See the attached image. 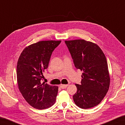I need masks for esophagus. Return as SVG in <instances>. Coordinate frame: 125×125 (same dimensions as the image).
Wrapping results in <instances>:
<instances>
[{
    "label": "esophagus",
    "instance_id": "esophagus-1",
    "mask_svg": "<svg viewBox=\"0 0 125 125\" xmlns=\"http://www.w3.org/2000/svg\"><path fill=\"white\" fill-rule=\"evenodd\" d=\"M68 86V85H63V84H61L60 85V87L61 89H65L66 87Z\"/></svg>",
    "mask_w": 125,
    "mask_h": 125
}]
</instances>
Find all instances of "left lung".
<instances>
[{"mask_svg":"<svg viewBox=\"0 0 125 125\" xmlns=\"http://www.w3.org/2000/svg\"><path fill=\"white\" fill-rule=\"evenodd\" d=\"M74 66L83 71L81 84L73 98L80 108L89 109L98 105L106 94L110 86V74L106 59L96 44L83 39L65 40Z\"/></svg>","mask_w":125,"mask_h":125,"instance_id":"8db88e82","label":"left lung"}]
</instances>
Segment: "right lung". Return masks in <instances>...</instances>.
I'll return each instance as SVG.
<instances>
[{
	"instance_id": "1",
	"label": "right lung",
	"mask_w": 125,
	"mask_h": 125,
	"mask_svg": "<svg viewBox=\"0 0 125 125\" xmlns=\"http://www.w3.org/2000/svg\"><path fill=\"white\" fill-rule=\"evenodd\" d=\"M61 40L40 41L25 47L17 63V83L25 101L34 108L44 109L55 103L57 86L42 83L51 54Z\"/></svg>"
}]
</instances>
